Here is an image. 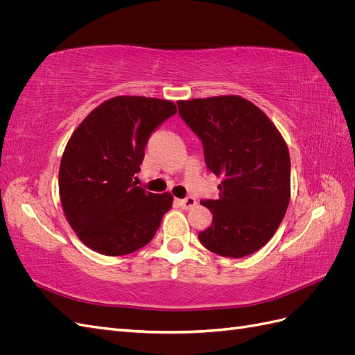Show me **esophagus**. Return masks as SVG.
I'll list each match as a JSON object with an SVG mask.
<instances>
[{
    "label": "esophagus",
    "instance_id": "esophagus-1",
    "mask_svg": "<svg viewBox=\"0 0 355 355\" xmlns=\"http://www.w3.org/2000/svg\"><path fill=\"white\" fill-rule=\"evenodd\" d=\"M178 202H179V206L182 207V209H185V210H188V209H192L197 204V200L194 198V197H187V198H184V200H178Z\"/></svg>",
    "mask_w": 355,
    "mask_h": 355
}]
</instances>
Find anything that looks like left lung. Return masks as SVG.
<instances>
[{
    "instance_id": "1",
    "label": "left lung",
    "mask_w": 355,
    "mask_h": 355,
    "mask_svg": "<svg viewBox=\"0 0 355 355\" xmlns=\"http://www.w3.org/2000/svg\"><path fill=\"white\" fill-rule=\"evenodd\" d=\"M179 114L202 142L204 159L222 179L211 214L198 234L210 252L243 257L259 250L280 227L290 201V155L282 133L254 103L227 94L178 101Z\"/></svg>"
}]
</instances>
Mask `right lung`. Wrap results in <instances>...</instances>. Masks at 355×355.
Here are the masks:
<instances>
[{
    "label": "right lung",
    "mask_w": 355,
    "mask_h": 355,
    "mask_svg": "<svg viewBox=\"0 0 355 355\" xmlns=\"http://www.w3.org/2000/svg\"><path fill=\"white\" fill-rule=\"evenodd\" d=\"M176 112L171 101L116 96L75 128L60 161L59 194L71 228L92 250L123 256L153 240L173 197L136 187L133 178L149 136Z\"/></svg>",
    "instance_id": "1"
}]
</instances>
